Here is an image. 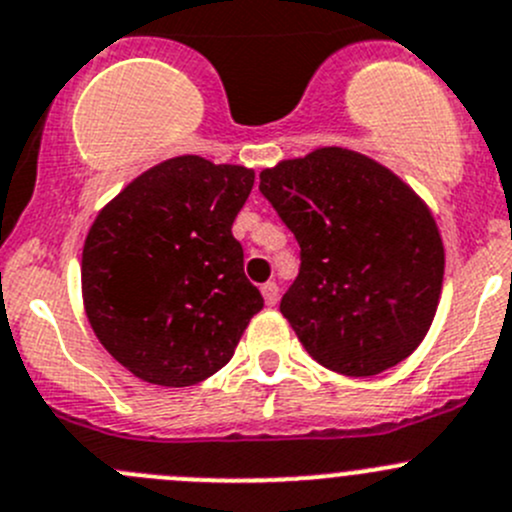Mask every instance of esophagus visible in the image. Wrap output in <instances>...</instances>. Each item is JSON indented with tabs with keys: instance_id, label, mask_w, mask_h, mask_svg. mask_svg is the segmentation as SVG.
I'll return each mask as SVG.
<instances>
[{
	"instance_id": "esophagus-1",
	"label": "esophagus",
	"mask_w": 512,
	"mask_h": 512,
	"mask_svg": "<svg viewBox=\"0 0 512 512\" xmlns=\"http://www.w3.org/2000/svg\"><path fill=\"white\" fill-rule=\"evenodd\" d=\"M262 290V297H265V305H277V297H280V287L275 285V282H265V285L260 287Z\"/></svg>"
}]
</instances>
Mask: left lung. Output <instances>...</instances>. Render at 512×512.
Wrapping results in <instances>:
<instances>
[{
    "label": "left lung",
    "instance_id": "1",
    "mask_svg": "<svg viewBox=\"0 0 512 512\" xmlns=\"http://www.w3.org/2000/svg\"><path fill=\"white\" fill-rule=\"evenodd\" d=\"M300 245L280 312L327 370L370 377L413 355L433 325L445 250L430 207L395 172L320 147L260 172Z\"/></svg>",
    "mask_w": 512,
    "mask_h": 512
}]
</instances>
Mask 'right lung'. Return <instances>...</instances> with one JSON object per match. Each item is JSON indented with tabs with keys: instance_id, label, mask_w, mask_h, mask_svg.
<instances>
[{
	"instance_id": "obj_1",
	"label": "right lung",
	"mask_w": 512,
	"mask_h": 512,
	"mask_svg": "<svg viewBox=\"0 0 512 512\" xmlns=\"http://www.w3.org/2000/svg\"><path fill=\"white\" fill-rule=\"evenodd\" d=\"M252 185L242 165L172 157L135 177L89 227L84 312L104 350L140 380H207L265 305L232 237Z\"/></svg>"
}]
</instances>
